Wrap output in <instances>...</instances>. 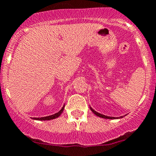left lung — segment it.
<instances>
[{"mask_svg": "<svg viewBox=\"0 0 156 156\" xmlns=\"http://www.w3.org/2000/svg\"><path fill=\"white\" fill-rule=\"evenodd\" d=\"M90 109L92 110V112H93L94 114L96 115L97 116H99V117H102V118H104V119H110V120H113V119H120V118H123V116L127 115L126 114V115H124V116H120V117H113V116H106V115L102 114V113H98V112H96L95 110H94V109H92L91 106H90Z\"/></svg>", "mask_w": 156, "mask_h": 156, "instance_id": "8db88e82", "label": "left lung"}]
</instances>
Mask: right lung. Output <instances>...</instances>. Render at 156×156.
I'll return each mask as SVG.
<instances>
[{
    "label": "right lung",
    "instance_id": "add662e5",
    "mask_svg": "<svg viewBox=\"0 0 156 156\" xmlns=\"http://www.w3.org/2000/svg\"><path fill=\"white\" fill-rule=\"evenodd\" d=\"M64 109V105L63 106V107L61 108V109L59 112L56 113L55 114L50 115V116H43V117H33L32 119L33 120H53V119L57 118L59 116H61V113H63Z\"/></svg>",
    "mask_w": 156,
    "mask_h": 156
}]
</instances>
